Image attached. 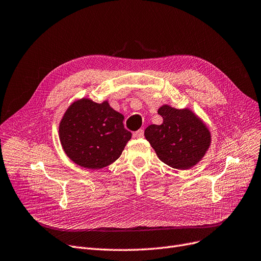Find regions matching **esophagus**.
Listing matches in <instances>:
<instances>
[{
    "mask_svg": "<svg viewBox=\"0 0 261 261\" xmlns=\"http://www.w3.org/2000/svg\"><path fill=\"white\" fill-rule=\"evenodd\" d=\"M134 138H138V139H141V138H143L144 137V130L143 129H140V130H138L137 132H134Z\"/></svg>",
    "mask_w": 261,
    "mask_h": 261,
    "instance_id": "obj_1",
    "label": "esophagus"
}]
</instances>
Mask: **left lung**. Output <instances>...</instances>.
<instances>
[{"label":"left lung","instance_id":"obj_1","mask_svg":"<svg viewBox=\"0 0 261 261\" xmlns=\"http://www.w3.org/2000/svg\"><path fill=\"white\" fill-rule=\"evenodd\" d=\"M161 124H150L144 136L158 158L171 168L187 170L205 156L212 142L205 122L190 109H175L165 104L158 109Z\"/></svg>","mask_w":261,"mask_h":261}]
</instances>
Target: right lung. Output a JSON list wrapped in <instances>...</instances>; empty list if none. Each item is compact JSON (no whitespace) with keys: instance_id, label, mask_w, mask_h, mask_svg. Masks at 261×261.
<instances>
[{"instance_id":"1","label":"right lung","mask_w":261,"mask_h":261,"mask_svg":"<svg viewBox=\"0 0 261 261\" xmlns=\"http://www.w3.org/2000/svg\"><path fill=\"white\" fill-rule=\"evenodd\" d=\"M123 118L108 100L74 101L59 123V139L66 156L86 169L99 170L112 165L132 137L123 127Z\"/></svg>"}]
</instances>
